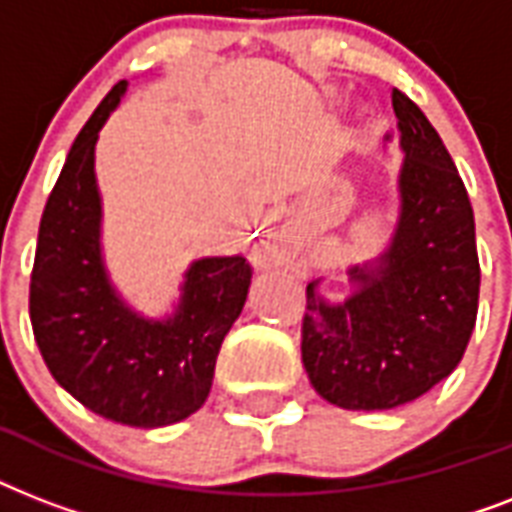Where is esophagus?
Returning a JSON list of instances; mask_svg holds the SVG:
<instances>
[{
	"instance_id": "34e87169",
	"label": "esophagus",
	"mask_w": 512,
	"mask_h": 512,
	"mask_svg": "<svg viewBox=\"0 0 512 512\" xmlns=\"http://www.w3.org/2000/svg\"><path fill=\"white\" fill-rule=\"evenodd\" d=\"M263 255H276V249H273V247H263Z\"/></svg>"
}]
</instances>
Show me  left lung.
I'll use <instances>...</instances> for the list:
<instances>
[{"label": "left lung", "mask_w": 512, "mask_h": 512, "mask_svg": "<svg viewBox=\"0 0 512 512\" xmlns=\"http://www.w3.org/2000/svg\"><path fill=\"white\" fill-rule=\"evenodd\" d=\"M401 132V217L380 265L350 268L358 284L329 305L305 289L303 366L342 409H396L446 380L465 356L481 265L468 191L444 140L412 98L393 90Z\"/></svg>", "instance_id": "left-lung-1"}]
</instances>
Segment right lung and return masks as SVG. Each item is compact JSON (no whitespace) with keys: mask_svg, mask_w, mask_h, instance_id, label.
<instances>
[{"mask_svg":"<svg viewBox=\"0 0 512 512\" xmlns=\"http://www.w3.org/2000/svg\"><path fill=\"white\" fill-rule=\"evenodd\" d=\"M127 82L100 100L44 204L28 313L44 364L60 388L130 428H164L207 401L215 361L247 300L244 257H204L185 273L180 308L167 321L135 316L100 263L95 140Z\"/></svg>","mask_w":512,"mask_h":512,"instance_id":"add662e5","label":"right lung"}]
</instances>
